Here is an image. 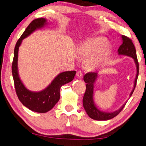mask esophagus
<instances>
[{"mask_svg":"<svg viewBox=\"0 0 146 146\" xmlns=\"http://www.w3.org/2000/svg\"><path fill=\"white\" fill-rule=\"evenodd\" d=\"M76 76H77V77L78 78H82L83 77V72L82 71H78L77 72H76Z\"/></svg>","mask_w":146,"mask_h":146,"instance_id":"1","label":"esophagus"}]
</instances>
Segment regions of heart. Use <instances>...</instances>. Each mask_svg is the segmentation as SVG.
I'll return each mask as SVG.
<instances>
[{
  "label": "heart",
  "instance_id": "heart-1",
  "mask_svg": "<svg viewBox=\"0 0 146 146\" xmlns=\"http://www.w3.org/2000/svg\"><path fill=\"white\" fill-rule=\"evenodd\" d=\"M106 38L101 36L93 37L84 42L80 47V53L84 57H90L85 65L87 68L93 70L101 65L108 54L110 48L104 46Z\"/></svg>",
  "mask_w": 146,
  "mask_h": 146
}]
</instances>
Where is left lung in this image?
Masks as SVG:
<instances>
[{
  "mask_svg": "<svg viewBox=\"0 0 146 146\" xmlns=\"http://www.w3.org/2000/svg\"><path fill=\"white\" fill-rule=\"evenodd\" d=\"M121 37L123 40V43L118 49L119 54L128 55L133 57L136 64V69H137V74H136L135 82H134V89L132 91L131 95H130V96H131L134 91V89L136 87V82H137L139 73V64L137 56H136L135 47H134V44L132 42V40L125 35H122ZM96 78H97V73L96 72H87L85 74L84 77V80L87 84L86 90V92H85L84 98H83V105H84V109L86 110L87 113L88 114L89 117L93 119L98 121L110 119H112L114 117H115V116H117L121 111L126 104L123 105L118 110L111 112V113H106V112H103L98 110L95 106L93 102V84L94 82H95Z\"/></svg>",
  "mask_w": 146,
  "mask_h": 146,
  "instance_id": "8db88e82",
  "label": "left lung"
}]
</instances>
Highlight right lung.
Wrapping results in <instances>:
<instances>
[{"instance_id":"1","label":"right lung","mask_w":146,"mask_h":146,"mask_svg":"<svg viewBox=\"0 0 146 146\" xmlns=\"http://www.w3.org/2000/svg\"><path fill=\"white\" fill-rule=\"evenodd\" d=\"M44 18L34 19L29 25L21 37L17 40L14 48V56L12 61V72L17 96L22 104L29 110L38 113H46L55 106L60 98V88L72 81L76 71H67L59 74L46 89L40 92H32L25 88L17 72L18 50L21 41L36 29L42 27L46 24Z\"/></svg>"}]
</instances>
